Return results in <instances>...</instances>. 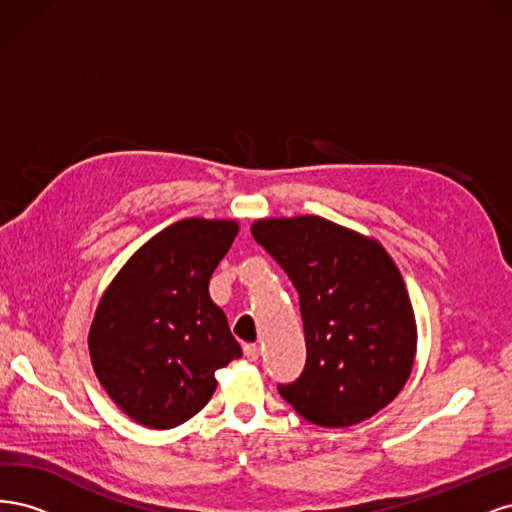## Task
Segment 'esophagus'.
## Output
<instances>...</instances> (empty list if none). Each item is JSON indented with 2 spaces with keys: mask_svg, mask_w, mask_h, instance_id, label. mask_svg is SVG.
Returning <instances> with one entry per match:
<instances>
[{
  "mask_svg": "<svg viewBox=\"0 0 512 512\" xmlns=\"http://www.w3.org/2000/svg\"><path fill=\"white\" fill-rule=\"evenodd\" d=\"M243 352H245V356H247V361H256L258 354H260V348H258L256 344H245V346H243Z\"/></svg>",
  "mask_w": 512,
  "mask_h": 512,
  "instance_id": "34e87169",
  "label": "esophagus"
}]
</instances>
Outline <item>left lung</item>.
<instances>
[{
    "mask_svg": "<svg viewBox=\"0 0 512 512\" xmlns=\"http://www.w3.org/2000/svg\"><path fill=\"white\" fill-rule=\"evenodd\" d=\"M252 235L299 292L307 361L277 391L309 423L348 427L406 384L416 352L408 290L382 245L318 215L260 220Z\"/></svg>",
    "mask_w": 512,
    "mask_h": 512,
    "instance_id": "1",
    "label": "left lung"
}]
</instances>
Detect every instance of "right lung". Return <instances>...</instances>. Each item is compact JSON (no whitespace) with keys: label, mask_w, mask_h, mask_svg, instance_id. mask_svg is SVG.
Here are the masks:
<instances>
[{"label":"right lung","mask_w":512,"mask_h":512,"mask_svg":"<svg viewBox=\"0 0 512 512\" xmlns=\"http://www.w3.org/2000/svg\"><path fill=\"white\" fill-rule=\"evenodd\" d=\"M235 222L190 218L149 239L106 288L89 331L100 384L136 423L170 429L207 406L215 371L243 354L209 280Z\"/></svg>","instance_id":"right-lung-1"}]
</instances>
